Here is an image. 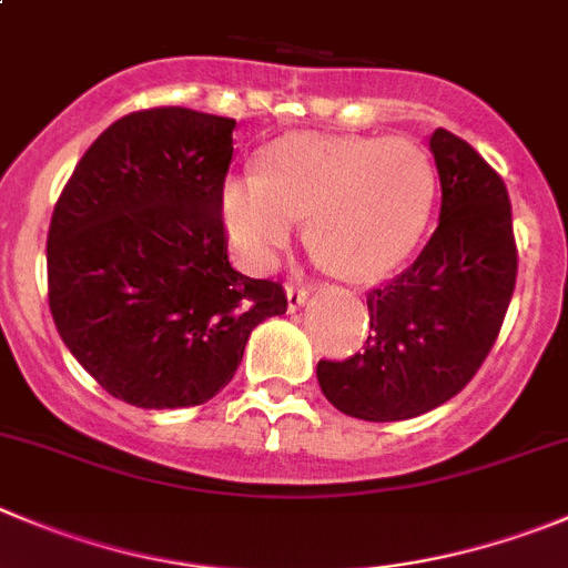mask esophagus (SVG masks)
Listing matches in <instances>:
<instances>
[{
  "instance_id": "1",
  "label": "esophagus",
  "mask_w": 568,
  "mask_h": 568,
  "mask_svg": "<svg viewBox=\"0 0 568 568\" xmlns=\"http://www.w3.org/2000/svg\"><path fill=\"white\" fill-rule=\"evenodd\" d=\"M284 293H287V310L290 312L301 310V306L306 304V298H310V290L298 287V284H287V290H284Z\"/></svg>"
}]
</instances>
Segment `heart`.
Returning <instances> with one entry per match:
<instances>
[{
	"label": "heart",
	"instance_id": "b5f03b06",
	"mask_svg": "<svg viewBox=\"0 0 568 568\" xmlns=\"http://www.w3.org/2000/svg\"><path fill=\"white\" fill-rule=\"evenodd\" d=\"M435 203V170L407 139L293 133L270 144L258 175L229 178L220 220L247 270H264L306 217L310 245L345 278L390 273L415 251Z\"/></svg>",
	"mask_w": 568,
	"mask_h": 568
}]
</instances>
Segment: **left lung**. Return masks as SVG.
<instances>
[{
    "instance_id": "left-lung-1",
    "label": "left lung",
    "mask_w": 568,
    "mask_h": 568,
    "mask_svg": "<svg viewBox=\"0 0 568 568\" xmlns=\"http://www.w3.org/2000/svg\"><path fill=\"white\" fill-rule=\"evenodd\" d=\"M429 150L440 178L435 234L402 275L368 293L365 351L317 362L323 396L351 418H415L457 396L488 356L516 287L505 181L443 128Z\"/></svg>"
}]
</instances>
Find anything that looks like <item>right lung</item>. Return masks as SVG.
<instances>
[{"mask_svg":"<svg viewBox=\"0 0 568 568\" xmlns=\"http://www.w3.org/2000/svg\"><path fill=\"white\" fill-rule=\"evenodd\" d=\"M234 119L153 108L116 119L55 203L47 281L58 334L113 398L142 409L206 404L240 368L281 284L229 264L220 189Z\"/></svg>","mask_w":568,"mask_h":568,"instance_id":"1","label":"right lung"}]
</instances>
